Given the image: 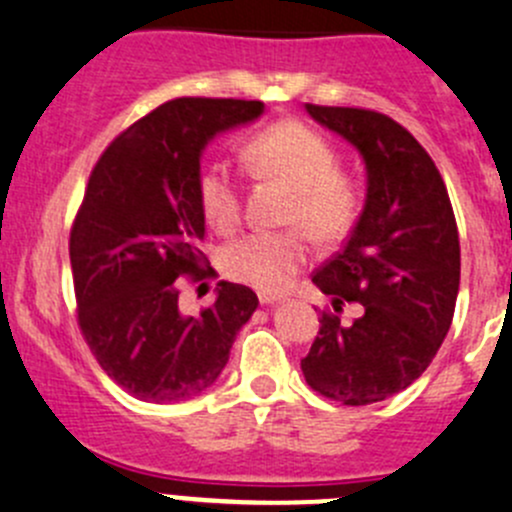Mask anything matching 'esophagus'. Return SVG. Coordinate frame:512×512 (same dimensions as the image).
I'll return each instance as SVG.
<instances>
[{"label":"esophagus","instance_id":"1","mask_svg":"<svg viewBox=\"0 0 512 512\" xmlns=\"http://www.w3.org/2000/svg\"><path fill=\"white\" fill-rule=\"evenodd\" d=\"M281 299H284V296H281V294H271V291H261V294H259L261 304H276V301H281Z\"/></svg>","mask_w":512,"mask_h":512}]
</instances>
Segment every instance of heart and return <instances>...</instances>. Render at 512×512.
<instances>
[{
  "mask_svg": "<svg viewBox=\"0 0 512 512\" xmlns=\"http://www.w3.org/2000/svg\"><path fill=\"white\" fill-rule=\"evenodd\" d=\"M243 163L259 180L291 193L281 223L299 228L251 233L231 243L221 256L223 271L261 291H281L309 264L311 246L303 232L319 243L342 241L357 223L362 193L357 178L339 165L332 140L299 120H281L253 135L243 148ZM198 206L221 236L241 228L243 191L226 163L213 160L201 168Z\"/></svg>",
  "mask_w": 512,
  "mask_h": 512,
  "instance_id": "obj_1",
  "label": "heart"
}]
</instances>
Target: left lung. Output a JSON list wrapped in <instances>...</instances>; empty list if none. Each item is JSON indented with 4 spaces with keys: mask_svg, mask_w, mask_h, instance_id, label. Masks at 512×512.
I'll return each instance as SVG.
<instances>
[{
    "mask_svg": "<svg viewBox=\"0 0 512 512\" xmlns=\"http://www.w3.org/2000/svg\"><path fill=\"white\" fill-rule=\"evenodd\" d=\"M316 123L367 163V201L352 236L311 281L332 296L301 359L306 384L339 405L382 402L410 387L447 337L460 289V236L445 180L415 135L374 110L306 102ZM363 316L342 325L344 303Z\"/></svg>",
    "mask_w": 512,
    "mask_h": 512,
    "instance_id": "8db88e82",
    "label": "left lung"
}]
</instances>
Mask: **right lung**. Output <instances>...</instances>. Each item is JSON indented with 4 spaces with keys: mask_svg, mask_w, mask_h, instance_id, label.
Here are the masks:
<instances>
[{
    "mask_svg": "<svg viewBox=\"0 0 512 512\" xmlns=\"http://www.w3.org/2000/svg\"><path fill=\"white\" fill-rule=\"evenodd\" d=\"M264 102L175 97L102 150L70 228L77 326L105 374L143 402H180L223 372L259 296L218 284L201 314L178 284L213 274L198 206L201 153L216 133L256 120Z\"/></svg>",
    "mask_w": 512,
    "mask_h": 512,
    "instance_id": "1",
    "label": "right lung"
}]
</instances>
